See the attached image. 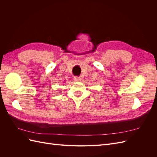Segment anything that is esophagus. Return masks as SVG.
Returning <instances> with one entry per match:
<instances>
[{
    "label": "esophagus",
    "mask_w": 157,
    "mask_h": 157,
    "mask_svg": "<svg viewBox=\"0 0 157 157\" xmlns=\"http://www.w3.org/2000/svg\"><path fill=\"white\" fill-rule=\"evenodd\" d=\"M74 79L76 80V81H80V80H81V78H80L78 77H75Z\"/></svg>",
    "instance_id": "34e87169"
}]
</instances>
